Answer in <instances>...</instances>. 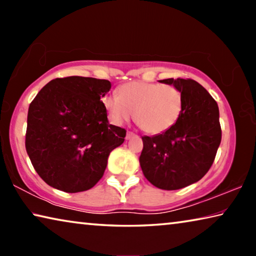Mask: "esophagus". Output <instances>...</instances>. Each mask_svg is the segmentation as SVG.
Listing matches in <instances>:
<instances>
[{
    "label": "esophagus",
    "mask_w": 256,
    "mask_h": 256,
    "mask_svg": "<svg viewBox=\"0 0 256 256\" xmlns=\"http://www.w3.org/2000/svg\"><path fill=\"white\" fill-rule=\"evenodd\" d=\"M133 136H136V134H134L133 132H128L126 133V136H125V138H126V140H130V138H132Z\"/></svg>",
    "instance_id": "obj_1"
}]
</instances>
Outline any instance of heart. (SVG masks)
I'll return each instance as SVG.
<instances>
[{"mask_svg":"<svg viewBox=\"0 0 256 256\" xmlns=\"http://www.w3.org/2000/svg\"><path fill=\"white\" fill-rule=\"evenodd\" d=\"M102 104L114 123L126 122L134 112L138 126L149 134L168 131L183 110V98L176 86L144 81L124 84L118 94H107Z\"/></svg>","mask_w":256,"mask_h":256,"instance_id":"b5f03b06","label":"heart"}]
</instances>
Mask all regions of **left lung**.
<instances>
[{"instance_id": "8db88e82", "label": "left lung", "mask_w": 256, "mask_h": 256, "mask_svg": "<svg viewBox=\"0 0 256 256\" xmlns=\"http://www.w3.org/2000/svg\"><path fill=\"white\" fill-rule=\"evenodd\" d=\"M183 98L177 123L154 136H142L140 166L156 188L172 190L196 183L214 164L222 141L219 108L211 94L190 79H164Z\"/></svg>"}]
</instances>
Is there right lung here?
<instances>
[{
    "label": "right lung",
    "instance_id": "right-lung-1",
    "mask_svg": "<svg viewBox=\"0 0 256 256\" xmlns=\"http://www.w3.org/2000/svg\"><path fill=\"white\" fill-rule=\"evenodd\" d=\"M108 80L84 76L50 81L28 110L26 150L45 183L68 193L94 188L126 131L108 122L102 98Z\"/></svg>",
    "mask_w": 256,
    "mask_h": 256
}]
</instances>
